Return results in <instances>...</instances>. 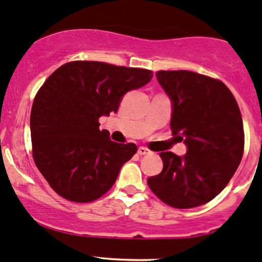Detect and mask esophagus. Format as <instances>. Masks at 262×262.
I'll list each match as a JSON object with an SVG mask.
<instances>
[{"label": "esophagus", "mask_w": 262, "mask_h": 262, "mask_svg": "<svg viewBox=\"0 0 262 262\" xmlns=\"http://www.w3.org/2000/svg\"><path fill=\"white\" fill-rule=\"evenodd\" d=\"M138 154H139V155H145V154H149V149L144 148V146H140V148L138 149Z\"/></svg>", "instance_id": "esophagus-1"}]
</instances>
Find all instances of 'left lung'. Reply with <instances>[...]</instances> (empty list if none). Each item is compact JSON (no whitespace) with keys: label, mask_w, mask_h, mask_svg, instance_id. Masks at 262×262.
<instances>
[{"label":"left lung","mask_w":262,"mask_h":262,"mask_svg":"<svg viewBox=\"0 0 262 262\" xmlns=\"http://www.w3.org/2000/svg\"><path fill=\"white\" fill-rule=\"evenodd\" d=\"M173 102L170 129L188 151H163L162 173L150 190L166 205L190 209L214 199L228 185L244 154V124L237 102L219 79L190 71H158Z\"/></svg>","instance_id":"8db88e82"}]
</instances>
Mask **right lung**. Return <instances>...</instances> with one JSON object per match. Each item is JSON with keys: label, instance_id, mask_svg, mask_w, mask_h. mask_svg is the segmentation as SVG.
<instances>
[{"label": "right lung", "instance_id": "obj_1", "mask_svg": "<svg viewBox=\"0 0 262 262\" xmlns=\"http://www.w3.org/2000/svg\"><path fill=\"white\" fill-rule=\"evenodd\" d=\"M151 77L153 72L142 68L73 61L46 79L31 111L32 155L57 194L91 203L113 186L138 148L112 142L109 132L99 129V118L116 113L126 92Z\"/></svg>", "mask_w": 262, "mask_h": 262}]
</instances>
